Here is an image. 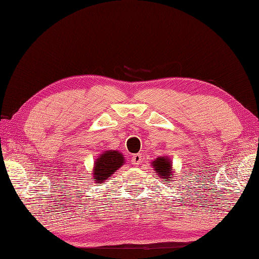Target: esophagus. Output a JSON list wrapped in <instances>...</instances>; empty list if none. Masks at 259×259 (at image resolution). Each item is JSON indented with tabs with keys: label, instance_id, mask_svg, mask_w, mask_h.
Here are the masks:
<instances>
[{
	"label": "esophagus",
	"instance_id": "34e87169",
	"mask_svg": "<svg viewBox=\"0 0 259 259\" xmlns=\"http://www.w3.org/2000/svg\"><path fill=\"white\" fill-rule=\"evenodd\" d=\"M141 161H143V155L141 154H135L133 156V159H131V163L135 166H138Z\"/></svg>",
	"mask_w": 259,
	"mask_h": 259
}]
</instances>
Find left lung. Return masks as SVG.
Wrapping results in <instances>:
<instances>
[{
	"label": "left lung",
	"mask_w": 259,
	"mask_h": 259,
	"mask_svg": "<svg viewBox=\"0 0 259 259\" xmlns=\"http://www.w3.org/2000/svg\"><path fill=\"white\" fill-rule=\"evenodd\" d=\"M151 166L155 170L157 176L159 177L161 182H173L174 181V169L171 159L167 156L157 157L155 160L151 161Z\"/></svg>",
	"instance_id": "1"
}]
</instances>
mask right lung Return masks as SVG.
<instances>
[{"label": "right lung", "mask_w": 259, "mask_h": 259, "mask_svg": "<svg viewBox=\"0 0 259 259\" xmlns=\"http://www.w3.org/2000/svg\"><path fill=\"white\" fill-rule=\"evenodd\" d=\"M125 160L123 155L118 150H105L100 154L94 161L92 181L96 184H101L109 179L114 171L118 170L121 166L124 165Z\"/></svg>", "instance_id": "add662e5"}]
</instances>
